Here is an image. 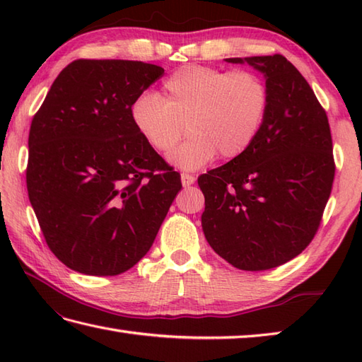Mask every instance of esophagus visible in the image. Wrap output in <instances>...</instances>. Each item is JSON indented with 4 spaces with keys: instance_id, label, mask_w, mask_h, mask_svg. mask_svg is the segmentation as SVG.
I'll return each mask as SVG.
<instances>
[{
    "instance_id": "obj_1",
    "label": "esophagus",
    "mask_w": 362,
    "mask_h": 362,
    "mask_svg": "<svg viewBox=\"0 0 362 362\" xmlns=\"http://www.w3.org/2000/svg\"><path fill=\"white\" fill-rule=\"evenodd\" d=\"M194 182H196V177H194V175L187 174V173H183V174H182V183H183V187H189V185H193Z\"/></svg>"
}]
</instances>
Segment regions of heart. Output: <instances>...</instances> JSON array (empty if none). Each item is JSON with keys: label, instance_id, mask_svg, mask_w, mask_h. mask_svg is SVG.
I'll return each mask as SVG.
<instances>
[{"label": "heart", "instance_id": "heart-1", "mask_svg": "<svg viewBox=\"0 0 362 362\" xmlns=\"http://www.w3.org/2000/svg\"><path fill=\"white\" fill-rule=\"evenodd\" d=\"M269 104V87L257 73L189 65L169 76L156 96L138 99L132 122L143 140L160 153L179 144L187 124L191 138L173 152L171 160L196 169L216 153L222 160H232L247 151L263 129Z\"/></svg>", "mask_w": 362, "mask_h": 362}]
</instances>
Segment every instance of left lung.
I'll list each match as a JSON object with an SVG mask.
<instances>
[{
	"mask_svg": "<svg viewBox=\"0 0 362 362\" xmlns=\"http://www.w3.org/2000/svg\"><path fill=\"white\" fill-rule=\"evenodd\" d=\"M227 62L263 71L271 104L250 148L197 179L202 228L227 263L266 271L296 258L317 233L336 171L332 130L310 83L281 54Z\"/></svg>",
	"mask_w": 362,
	"mask_h": 362,
	"instance_id": "1",
	"label": "left lung"
}]
</instances>
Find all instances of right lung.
Here are the masks:
<instances>
[{"label":"right lung","mask_w":362,"mask_h":362,"mask_svg":"<svg viewBox=\"0 0 362 362\" xmlns=\"http://www.w3.org/2000/svg\"><path fill=\"white\" fill-rule=\"evenodd\" d=\"M163 74L138 60L78 59L30 122L29 201L49 250L76 272L134 267L182 188L132 122V105Z\"/></svg>","instance_id":"obj_1"}]
</instances>
